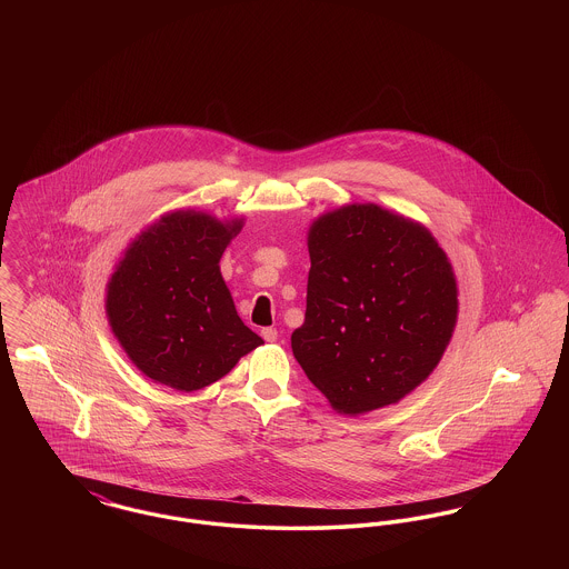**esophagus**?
Here are the masks:
<instances>
[{
  "label": "esophagus",
  "instance_id": "esophagus-1",
  "mask_svg": "<svg viewBox=\"0 0 569 569\" xmlns=\"http://www.w3.org/2000/svg\"><path fill=\"white\" fill-rule=\"evenodd\" d=\"M262 337H264V341H269V343H272V341H277V330L274 328H262Z\"/></svg>",
  "mask_w": 569,
  "mask_h": 569
}]
</instances>
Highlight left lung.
I'll list each match as a JSON object with an SVG mask.
<instances>
[{
  "instance_id": "1",
  "label": "left lung",
  "mask_w": 569,
  "mask_h": 569,
  "mask_svg": "<svg viewBox=\"0 0 569 569\" xmlns=\"http://www.w3.org/2000/svg\"><path fill=\"white\" fill-rule=\"evenodd\" d=\"M307 244L298 365L339 413L399 403L433 373L457 326L446 251L422 223L371 202L318 217Z\"/></svg>"
}]
</instances>
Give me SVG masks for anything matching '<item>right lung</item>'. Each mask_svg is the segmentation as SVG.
Instances as JSON below:
<instances>
[{"mask_svg":"<svg viewBox=\"0 0 569 569\" xmlns=\"http://www.w3.org/2000/svg\"><path fill=\"white\" fill-rule=\"evenodd\" d=\"M243 219L172 211L142 230L107 286L110 330L147 378L181 392L234 369L264 341L243 325L219 258Z\"/></svg>","mask_w":569,"mask_h":569,"instance_id":"obj_1","label":"right lung"}]
</instances>
